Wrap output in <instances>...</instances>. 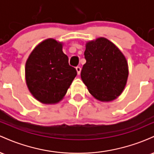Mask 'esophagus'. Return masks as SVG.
<instances>
[{
    "label": "esophagus",
    "mask_w": 154,
    "mask_h": 154,
    "mask_svg": "<svg viewBox=\"0 0 154 154\" xmlns=\"http://www.w3.org/2000/svg\"><path fill=\"white\" fill-rule=\"evenodd\" d=\"M76 70H77V75H79V74H80V72H81L80 67L77 66V67H76Z\"/></svg>",
    "instance_id": "1"
}]
</instances>
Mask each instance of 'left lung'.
<instances>
[{
	"instance_id": "obj_1",
	"label": "left lung",
	"mask_w": 154,
	"mask_h": 154,
	"mask_svg": "<svg viewBox=\"0 0 154 154\" xmlns=\"http://www.w3.org/2000/svg\"><path fill=\"white\" fill-rule=\"evenodd\" d=\"M86 63L81 78L90 93L100 101H111L122 93L128 77L127 60L119 49L106 38L86 44Z\"/></svg>"
}]
</instances>
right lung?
Listing matches in <instances>:
<instances>
[{
  "label": "right lung",
  "instance_id": "add662e5",
  "mask_svg": "<svg viewBox=\"0 0 154 154\" xmlns=\"http://www.w3.org/2000/svg\"><path fill=\"white\" fill-rule=\"evenodd\" d=\"M77 71L69 64L68 56L62 51V44L47 39L35 48L25 66L27 87L40 102H59L66 93Z\"/></svg>",
  "mask_w": 154,
  "mask_h": 154
}]
</instances>
